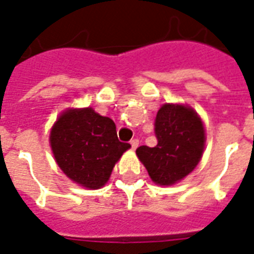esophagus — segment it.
<instances>
[{
    "label": "esophagus",
    "instance_id": "34e87169",
    "mask_svg": "<svg viewBox=\"0 0 254 254\" xmlns=\"http://www.w3.org/2000/svg\"><path fill=\"white\" fill-rule=\"evenodd\" d=\"M130 145H131V149H137V147H138V145H139V141L137 138H133L130 141Z\"/></svg>",
    "mask_w": 254,
    "mask_h": 254
}]
</instances>
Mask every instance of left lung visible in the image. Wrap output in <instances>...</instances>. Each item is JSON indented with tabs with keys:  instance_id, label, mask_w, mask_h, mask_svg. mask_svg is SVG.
<instances>
[{
	"instance_id": "left-lung-1",
	"label": "left lung",
	"mask_w": 254,
	"mask_h": 254,
	"mask_svg": "<svg viewBox=\"0 0 254 254\" xmlns=\"http://www.w3.org/2000/svg\"><path fill=\"white\" fill-rule=\"evenodd\" d=\"M154 147L139 146L135 154L146 167L151 181L171 186L187 177L204 150L203 123L192 108L165 104L155 117Z\"/></svg>"
}]
</instances>
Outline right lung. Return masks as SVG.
<instances>
[{
    "instance_id": "1",
    "label": "right lung",
    "mask_w": 254,
    "mask_h": 254,
    "mask_svg": "<svg viewBox=\"0 0 254 254\" xmlns=\"http://www.w3.org/2000/svg\"><path fill=\"white\" fill-rule=\"evenodd\" d=\"M50 143L62 171L91 190L109 181L116 162L130 147L119 141L113 120L92 108L63 112L51 129Z\"/></svg>"
}]
</instances>
